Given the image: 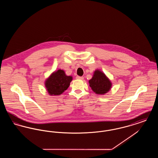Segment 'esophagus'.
Segmentation results:
<instances>
[{"instance_id": "34e87169", "label": "esophagus", "mask_w": 158, "mask_h": 158, "mask_svg": "<svg viewBox=\"0 0 158 158\" xmlns=\"http://www.w3.org/2000/svg\"><path fill=\"white\" fill-rule=\"evenodd\" d=\"M76 78L77 79H81V80L83 79V77H82V76H77Z\"/></svg>"}]
</instances>
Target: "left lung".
I'll return each mask as SVG.
<instances>
[{"label": "left lung", "mask_w": 158, "mask_h": 158, "mask_svg": "<svg viewBox=\"0 0 158 158\" xmlns=\"http://www.w3.org/2000/svg\"><path fill=\"white\" fill-rule=\"evenodd\" d=\"M91 89L97 94L104 95L108 92L111 87V83L105 74L99 70L94 72L92 78L89 81Z\"/></svg>", "instance_id": "left-lung-1"}]
</instances>
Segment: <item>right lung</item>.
<instances>
[{
	"label": "right lung",
	"instance_id": "obj_1",
	"mask_svg": "<svg viewBox=\"0 0 158 158\" xmlns=\"http://www.w3.org/2000/svg\"><path fill=\"white\" fill-rule=\"evenodd\" d=\"M72 81V77L66 76L63 70L54 72L45 81V87L51 95H59L66 90Z\"/></svg>",
	"mask_w": 158,
	"mask_h": 158
}]
</instances>
